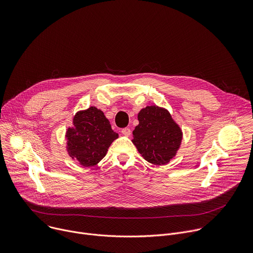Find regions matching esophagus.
<instances>
[{
  "label": "esophagus",
  "mask_w": 253,
  "mask_h": 253,
  "mask_svg": "<svg viewBox=\"0 0 253 253\" xmlns=\"http://www.w3.org/2000/svg\"><path fill=\"white\" fill-rule=\"evenodd\" d=\"M121 133H122L124 136L128 137V136H130V135H131V130H130L129 128H123V129H122V131H121Z\"/></svg>",
  "instance_id": "esophagus-1"
}]
</instances>
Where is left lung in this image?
I'll return each mask as SVG.
<instances>
[{"mask_svg": "<svg viewBox=\"0 0 253 253\" xmlns=\"http://www.w3.org/2000/svg\"><path fill=\"white\" fill-rule=\"evenodd\" d=\"M139 124L132 142L142 157L154 165H165L181 145L182 130L165 108L147 106L138 113Z\"/></svg>", "mask_w": 253, "mask_h": 253, "instance_id": "8db88e82", "label": "left lung"}]
</instances>
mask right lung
Instances as JSON below:
<instances>
[{"instance_id":"obj_1","label":"right lung","mask_w":253,"mask_h":253,"mask_svg":"<svg viewBox=\"0 0 253 253\" xmlns=\"http://www.w3.org/2000/svg\"><path fill=\"white\" fill-rule=\"evenodd\" d=\"M118 136L104 113L91 106L78 111L73 117V126L67 129V152L81 166L93 167L105 157Z\"/></svg>"}]
</instances>
